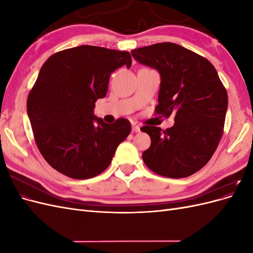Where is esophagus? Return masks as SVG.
I'll return each instance as SVG.
<instances>
[{"instance_id": "obj_1", "label": "esophagus", "mask_w": 253, "mask_h": 253, "mask_svg": "<svg viewBox=\"0 0 253 253\" xmlns=\"http://www.w3.org/2000/svg\"><path fill=\"white\" fill-rule=\"evenodd\" d=\"M132 129H133V132H135V133H139L140 132V126H136V125H133Z\"/></svg>"}]
</instances>
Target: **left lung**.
I'll use <instances>...</instances> for the list:
<instances>
[{
    "mask_svg": "<svg viewBox=\"0 0 253 253\" xmlns=\"http://www.w3.org/2000/svg\"><path fill=\"white\" fill-rule=\"evenodd\" d=\"M131 52L137 62L160 75L155 112L175 115L174 126L166 131L141 127L151 137L143 162L165 177H188L209 162L219 143L228 108L226 88L208 60L178 44L157 43Z\"/></svg>",
    "mask_w": 253,
    "mask_h": 253,
    "instance_id": "8db88e82",
    "label": "left lung"
}]
</instances>
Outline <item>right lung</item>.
<instances>
[{
	"label": "right lung",
	"mask_w": 253,
	"mask_h": 253,
	"mask_svg": "<svg viewBox=\"0 0 253 253\" xmlns=\"http://www.w3.org/2000/svg\"><path fill=\"white\" fill-rule=\"evenodd\" d=\"M132 65L128 51L91 45L53 53L41 67L27 98V114L37 147L58 172L75 179L91 178L112 163L131 124H105L94 115L110 76Z\"/></svg>",
	"instance_id": "1"
}]
</instances>
